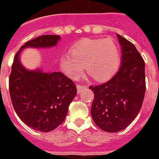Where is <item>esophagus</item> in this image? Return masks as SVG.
Wrapping results in <instances>:
<instances>
[{"instance_id":"1","label":"esophagus","mask_w":159,"mask_h":159,"mask_svg":"<svg viewBox=\"0 0 159 159\" xmlns=\"http://www.w3.org/2000/svg\"><path fill=\"white\" fill-rule=\"evenodd\" d=\"M83 88H87V86H83V85L77 84V85H76V89H77V93H79L80 92H81V90L83 89Z\"/></svg>"}]
</instances>
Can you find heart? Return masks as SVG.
<instances>
[{"label":"heart","mask_w":159,"mask_h":159,"mask_svg":"<svg viewBox=\"0 0 159 159\" xmlns=\"http://www.w3.org/2000/svg\"><path fill=\"white\" fill-rule=\"evenodd\" d=\"M121 63L120 51L112 39L85 38L76 43L70 53L61 57L59 66L66 76L76 80L87 72L98 82H105L113 76Z\"/></svg>","instance_id":"b5f03b06"}]
</instances>
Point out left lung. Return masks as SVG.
<instances>
[{"label": "left lung", "mask_w": 159, "mask_h": 159, "mask_svg": "<svg viewBox=\"0 0 159 159\" xmlns=\"http://www.w3.org/2000/svg\"><path fill=\"white\" fill-rule=\"evenodd\" d=\"M122 64L107 83L90 86L94 93L91 115L97 126L115 133L132 123L139 113L146 92L145 61L132 42L117 35Z\"/></svg>", "instance_id": "1"}]
</instances>
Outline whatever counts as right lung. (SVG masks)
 <instances>
[{
	"instance_id": "1",
	"label": "right lung",
	"mask_w": 159,
	"mask_h": 159,
	"mask_svg": "<svg viewBox=\"0 0 159 159\" xmlns=\"http://www.w3.org/2000/svg\"><path fill=\"white\" fill-rule=\"evenodd\" d=\"M59 39L56 35H43L25 43L14 56L9 76V92L16 113L22 122L41 132L52 131L64 122L76 96V87L62 72L26 70L20 63L19 54L29 47H53Z\"/></svg>"
}]
</instances>
